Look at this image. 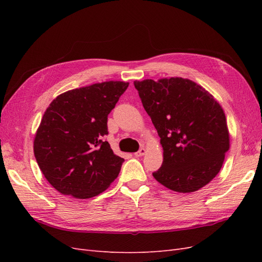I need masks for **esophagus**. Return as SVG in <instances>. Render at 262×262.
Segmentation results:
<instances>
[{
    "mask_svg": "<svg viewBox=\"0 0 262 262\" xmlns=\"http://www.w3.org/2000/svg\"><path fill=\"white\" fill-rule=\"evenodd\" d=\"M145 153H146V149H145L144 147H142V148H140V150H139V152H137V153H134V155H136L137 157H141V156H143V155H145Z\"/></svg>",
    "mask_w": 262,
    "mask_h": 262,
    "instance_id": "esophagus-1",
    "label": "esophagus"
}]
</instances>
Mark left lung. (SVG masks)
<instances>
[{"label":"left lung","mask_w":262,"mask_h":262,"mask_svg":"<svg viewBox=\"0 0 262 262\" xmlns=\"http://www.w3.org/2000/svg\"><path fill=\"white\" fill-rule=\"evenodd\" d=\"M161 138L162 167L154 178L172 191L193 192L215 177L229 148L226 117L212 94L182 77L134 81Z\"/></svg>","instance_id":"8db88e82"}]
</instances>
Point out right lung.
I'll return each instance as SVG.
<instances>
[{
  "label": "right lung",
  "mask_w": 262,
  "mask_h": 262,
  "mask_svg": "<svg viewBox=\"0 0 262 262\" xmlns=\"http://www.w3.org/2000/svg\"><path fill=\"white\" fill-rule=\"evenodd\" d=\"M128 82L109 81L60 94L46 109L34 154L49 184L76 199L96 196L118 177L123 158L107 141V117Z\"/></svg>",
  "instance_id": "1"
}]
</instances>
